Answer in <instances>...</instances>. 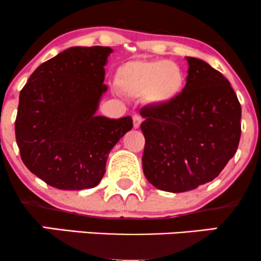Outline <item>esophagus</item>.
<instances>
[{
    "instance_id": "34e87169",
    "label": "esophagus",
    "mask_w": 261,
    "mask_h": 261,
    "mask_svg": "<svg viewBox=\"0 0 261 261\" xmlns=\"http://www.w3.org/2000/svg\"><path fill=\"white\" fill-rule=\"evenodd\" d=\"M133 120H134V127L135 128H139L140 125H141V122H142V119H141V116L140 115H134Z\"/></svg>"
}]
</instances>
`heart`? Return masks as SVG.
I'll return each instance as SVG.
<instances>
[{"label": "heart", "mask_w": 261, "mask_h": 261, "mask_svg": "<svg viewBox=\"0 0 261 261\" xmlns=\"http://www.w3.org/2000/svg\"><path fill=\"white\" fill-rule=\"evenodd\" d=\"M116 80L127 94L145 95L154 106L175 100L185 83L181 67L170 60H131L118 68Z\"/></svg>", "instance_id": "1"}]
</instances>
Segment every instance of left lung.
<instances>
[{"label":"left lung","instance_id":"left-lung-1","mask_svg":"<svg viewBox=\"0 0 261 261\" xmlns=\"http://www.w3.org/2000/svg\"><path fill=\"white\" fill-rule=\"evenodd\" d=\"M187 85L167 106L140 110L145 176L154 188L184 193L214 180L236 153L242 108L229 81L187 56Z\"/></svg>","mask_w":261,"mask_h":261}]
</instances>
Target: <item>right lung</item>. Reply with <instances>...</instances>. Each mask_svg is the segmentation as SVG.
<instances>
[{
    "label": "right lung",
    "mask_w": 261,
    "mask_h": 261,
    "mask_svg": "<svg viewBox=\"0 0 261 261\" xmlns=\"http://www.w3.org/2000/svg\"><path fill=\"white\" fill-rule=\"evenodd\" d=\"M109 46H73L41 64L19 94L16 140L33 174L61 190L99 184L108 155L133 128L131 116L97 115Z\"/></svg>",
    "instance_id": "add662e5"
}]
</instances>
